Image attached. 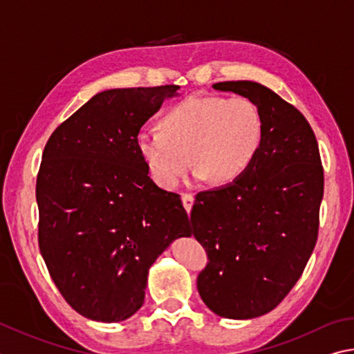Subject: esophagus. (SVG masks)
I'll list each match as a JSON object with an SVG mask.
<instances>
[{"instance_id": "34e87169", "label": "esophagus", "mask_w": 354, "mask_h": 354, "mask_svg": "<svg viewBox=\"0 0 354 354\" xmlns=\"http://www.w3.org/2000/svg\"><path fill=\"white\" fill-rule=\"evenodd\" d=\"M181 199H183L184 209H185V210H187V214H189V212L192 210V205H194V201H195V198H194V195H192V194H183Z\"/></svg>"}]
</instances>
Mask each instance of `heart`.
Instances as JSON below:
<instances>
[{
    "mask_svg": "<svg viewBox=\"0 0 354 354\" xmlns=\"http://www.w3.org/2000/svg\"><path fill=\"white\" fill-rule=\"evenodd\" d=\"M261 134L260 111L249 99L192 95L164 115L162 128L140 130L136 142L151 178L170 190L190 162L198 179H239L254 162Z\"/></svg>",
    "mask_w": 354,
    "mask_h": 354,
    "instance_id": "1",
    "label": "heart"
}]
</instances>
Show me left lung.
Instances as JSON below:
<instances>
[{
    "label": "left lung",
    "instance_id": "obj_1",
    "mask_svg": "<svg viewBox=\"0 0 354 354\" xmlns=\"http://www.w3.org/2000/svg\"><path fill=\"white\" fill-rule=\"evenodd\" d=\"M259 108V153L224 187L199 192L192 232L209 263L198 275L199 295L227 319L272 311L297 283L316 246L324 167L313 128L297 108L257 82H220Z\"/></svg>",
    "mask_w": 354,
    "mask_h": 354
}]
</instances>
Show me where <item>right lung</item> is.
I'll return each instance as SVG.
<instances>
[{"label": "right lung", "mask_w": 354, "mask_h": 354, "mask_svg": "<svg viewBox=\"0 0 354 354\" xmlns=\"http://www.w3.org/2000/svg\"><path fill=\"white\" fill-rule=\"evenodd\" d=\"M179 86L106 89L55 128L37 176L38 246L74 310L120 322L144 304L149 269L190 236L181 198L158 187L140 128Z\"/></svg>", "instance_id": "1"}]
</instances>
